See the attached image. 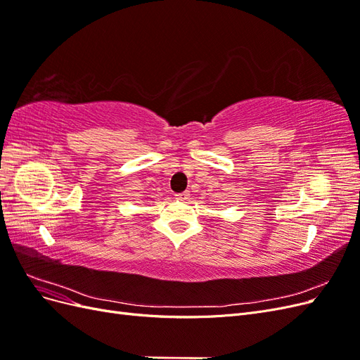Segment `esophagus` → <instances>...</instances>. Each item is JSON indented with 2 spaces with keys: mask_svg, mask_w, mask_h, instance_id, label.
Instances as JSON below:
<instances>
[{
  "mask_svg": "<svg viewBox=\"0 0 360 360\" xmlns=\"http://www.w3.org/2000/svg\"><path fill=\"white\" fill-rule=\"evenodd\" d=\"M189 198V192L184 191V192H180V193H176V200H180V201H186Z\"/></svg>",
  "mask_w": 360,
  "mask_h": 360,
  "instance_id": "esophagus-1",
  "label": "esophagus"
}]
</instances>
